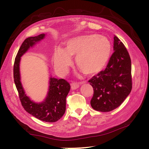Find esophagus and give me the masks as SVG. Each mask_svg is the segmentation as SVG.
Instances as JSON below:
<instances>
[{
    "mask_svg": "<svg viewBox=\"0 0 149 149\" xmlns=\"http://www.w3.org/2000/svg\"><path fill=\"white\" fill-rule=\"evenodd\" d=\"M71 87L72 89H76L79 87V84L78 83H75V82H72L71 83Z\"/></svg>",
    "mask_w": 149,
    "mask_h": 149,
    "instance_id": "obj_1",
    "label": "esophagus"
}]
</instances>
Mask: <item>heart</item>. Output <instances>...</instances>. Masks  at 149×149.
I'll use <instances>...</instances> for the list:
<instances>
[{
	"instance_id": "heart-1",
	"label": "heart",
	"mask_w": 149,
	"mask_h": 149,
	"mask_svg": "<svg viewBox=\"0 0 149 149\" xmlns=\"http://www.w3.org/2000/svg\"><path fill=\"white\" fill-rule=\"evenodd\" d=\"M111 44L104 36L96 34L82 35L67 42L65 49L58 47L53 54V61L56 71L65 74L72 64V56L84 74H92L100 71L109 60Z\"/></svg>"
}]
</instances>
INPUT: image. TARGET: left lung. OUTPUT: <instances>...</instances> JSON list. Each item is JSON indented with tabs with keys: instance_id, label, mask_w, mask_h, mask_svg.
<instances>
[{
	"instance_id": "8db88e82",
	"label": "left lung",
	"mask_w": 149,
	"mask_h": 149,
	"mask_svg": "<svg viewBox=\"0 0 149 149\" xmlns=\"http://www.w3.org/2000/svg\"><path fill=\"white\" fill-rule=\"evenodd\" d=\"M114 51L104 71L89 80L94 89L91 105L100 112L118 107L132 90L131 60L120 40L114 35Z\"/></svg>"
}]
</instances>
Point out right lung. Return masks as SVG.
Here are the masks:
<instances>
[{
  "instance_id": "right-lung-1",
  "label": "right lung",
  "mask_w": 149,
  "mask_h": 149,
  "mask_svg": "<svg viewBox=\"0 0 149 149\" xmlns=\"http://www.w3.org/2000/svg\"><path fill=\"white\" fill-rule=\"evenodd\" d=\"M45 34L42 33L35 37L26 38L22 43L15 57L13 65V78L19 98L24 109L40 120L47 123H55L63 116L66 111V97L70 90V85L64 79H58L50 76L49 88L45 100L40 103L35 102L26 95L22 86L20 73L21 56L30 47L43 40Z\"/></svg>"
}]
</instances>
